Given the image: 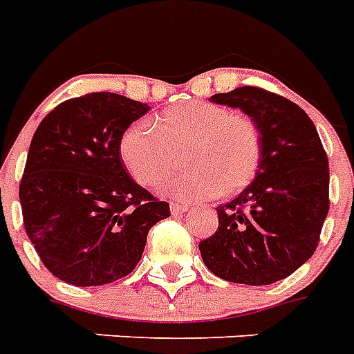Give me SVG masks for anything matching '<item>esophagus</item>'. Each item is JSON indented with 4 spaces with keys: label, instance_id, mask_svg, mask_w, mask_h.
I'll return each mask as SVG.
<instances>
[{
    "label": "esophagus",
    "instance_id": "esophagus-1",
    "mask_svg": "<svg viewBox=\"0 0 354 354\" xmlns=\"http://www.w3.org/2000/svg\"><path fill=\"white\" fill-rule=\"evenodd\" d=\"M189 211V204H182V202H171V213L172 215H180Z\"/></svg>",
    "mask_w": 354,
    "mask_h": 354
}]
</instances>
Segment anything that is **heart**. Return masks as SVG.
Instances as JSON below:
<instances>
[{
    "mask_svg": "<svg viewBox=\"0 0 354 354\" xmlns=\"http://www.w3.org/2000/svg\"><path fill=\"white\" fill-rule=\"evenodd\" d=\"M187 143V171L163 182L161 189L182 198H209L218 191H241L257 174L261 136L246 113L232 112L216 102H178L158 113L156 124L136 121L122 132L119 154L141 185H156L169 174L174 149Z\"/></svg>",
    "mask_w": 354,
    "mask_h": 354,
    "instance_id": "obj_1",
    "label": "heart"
}]
</instances>
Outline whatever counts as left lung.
<instances>
[{"label": "left lung", "instance_id": "1", "mask_svg": "<svg viewBox=\"0 0 354 354\" xmlns=\"http://www.w3.org/2000/svg\"><path fill=\"white\" fill-rule=\"evenodd\" d=\"M211 101L255 122L261 163L252 183L216 207L218 230L200 242V253L230 283L272 285L316 252L329 213V160L314 122L285 97L242 86Z\"/></svg>", "mask_w": 354, "mask_h": 354}]
</instances>
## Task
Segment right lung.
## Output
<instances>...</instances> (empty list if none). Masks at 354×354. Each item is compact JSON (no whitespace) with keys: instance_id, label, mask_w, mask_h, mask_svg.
<instances>
[{"instance_id":"1","label":"right lung","mask_w":354,"mask_h":354,"mask_svg":"<svg viewBox=\"0 0 354 354\" xmlns=\"http://www.w3.org/2000/svg\"><path fill=\"white\" fill-rule=\"evenodd\" d=\"M150 106L97 91L60 102L38 124L19 183L27 236L55 277L101 286L128 275L149 230L171 216L128 176L122 132Z\"/></svg>"}]
</instances>
